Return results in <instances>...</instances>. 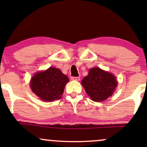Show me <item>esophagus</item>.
<instances>
[{
	"label": "esophagus",
	"mask_w": 147,
	"mask_h": 147,
	"mask_svg": "<svg viewBox=\"0 0 147 147\" xmlns=\"http://www.w3.org/2000/svg\"><path fill=\"white\" fill-rule=\"evenodd\" d=\"M70 79H71L72 80H75V81L80 80V77H70Z\"/></svg>",
	"instance_id": "34e87169"
}]
</instances>
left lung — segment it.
<instances>
[{"mask_svg": "<svg viewBox=\"0 0 147 147\" xmlns=\"http://www.w3.org/2000/svg\"><path fill=\"white\" fill-rule=\"evenodd\" d=\"M82 84L92 101L102 102L112 95L117 86V82L111 73L99 68H93L83 79Z\"/></svg>", "mask_w": 147, "mask_h": 147, "instance_id": "8db88e82", "label": "left lung"}]
</instances>
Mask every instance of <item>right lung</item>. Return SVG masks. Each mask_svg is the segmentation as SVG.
Returning <instances> with one entry per match:
<instances>
[{"mask_svg":"<svg viewBox=\"0 0 147 147\" xmlns=\"http://www.w3.org/2000/svg\"><path fill=\"white\" fill-rule=\"evenodd\" d=\"M68 82V77L59 69L50 67L45 71L35 74L30 82V87L43 101L52 102L61 97Z\"/></svg>","mask_w":147,"mask_h":147,"instance_id":"1","label":"right lung"}]
</instances>
